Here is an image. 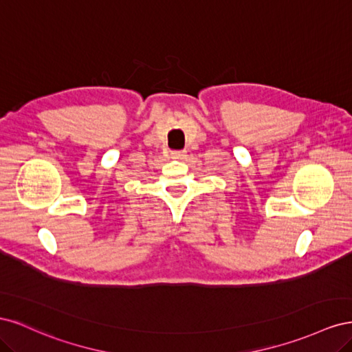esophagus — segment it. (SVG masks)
I'll return each mask as SVG.
<instances>
[{
	"instance_id": "obj_1",
	"label": "esophagus",
	"mask_w": 352,
	"mask_h": 352,
	"mask_svg": "<svg viewBox=\"0 0 352 352\" xmlns=\"http://www.w3.org/2000/svg\"><path fill=\"white\" fill-rule=\"evenodd\" d=\"M170 157L175 158V160H184L186 157V153L185 151H172Z\"/></svg>"
}]
</instances>
